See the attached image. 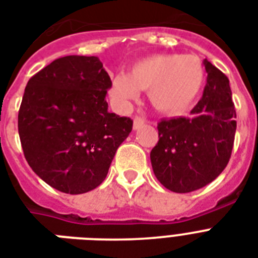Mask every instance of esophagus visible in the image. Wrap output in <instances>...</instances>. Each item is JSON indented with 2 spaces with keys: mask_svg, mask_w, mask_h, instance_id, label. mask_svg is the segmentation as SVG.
I'll use <instances>...</instances> for the list:
<instances>
[{
  "mask_svg": "<svg viewBox=\"0 0 258 258\" xmlns=\"http://www.w3.org/2000/svg\"><path fill=\"white\" fill-rule=\"evenodd\" d=\"M143 124H145V119L143 117L137 116L134 119V130H139Z\"/></svg>",
  "mask_w": 258,
  "mask_h": 258,
  "instance_id": "obj_1",
  "label": "esophagus"
}]
</instances>
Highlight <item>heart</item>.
Segmentation results:
<instances>
[{
    "label": "heart",
    "mask_w": 258,
    "mask_h": 258,
    "mask_svg": "<svg viewBox=\"0 0 258 258\" xmlns=\"http://www.w3.org/2000/svg\"><path fill=\"white\" fill-rule=\"evenodd\" d=\"M205 67L196 54H153L134 62L128 75H113L108 93L117 108L128 109L141 91H149L151 104L167 115L191 108L205 84Z\"/></svg>",
    "instance_id": "obj_1"
}]
</instances>
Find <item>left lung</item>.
Instances as JSON below:
<instances>
[{"instance_id":"left-lung-1","label":"left lung","mask_w":258,"mask_h":258,"mask_svg":"<svg viewBox=\"0 0 258 258\" xmlns=\"http://www.w3.org/2000/svg\"><path fill=\"white\" fill-rule=\"evenodd\" d=\"M204 66L206 86L192 116L159 121V141L150 154L157 179L174 192L213 182L232 155L237 123L229 79L206 58Z\"/></svg>"}]
</instances>
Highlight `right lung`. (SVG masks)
Here are the masks:
<instances>
[{
	"instance_id": "add662e5",
	"label": "right lung",
	"mask_w": 258,
	"mask_h": 258,
	"mask_svg": "<svg viewBox=\"0 0 258 258\" xmlns=\"http://www.w3.org/2000/svg\"><path fill=\"white\" fill-rule=\"evenodd\" d=\"M108 74L96 56H66L26 84L18 134L28 165L67 194L91 191L105 179L117 147L133 130L109 112Z\"/></svg>"
}]
</instances>
